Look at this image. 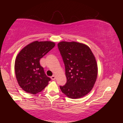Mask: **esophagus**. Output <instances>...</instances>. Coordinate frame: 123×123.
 I'll return each mask as SVG.
<instances>
[{"mask_svg":"<svg viewBox=\"0 0 123 123\" xmlns=\"http://www.w3.org/2000/svg\"><path fill=\"white\" fill-rule=\"evenodd\" d=\"M51 79L53 80H54L55 79V75H53L51 77Z\"/></svg>","mask_w":123,"mask_h":123,"instance_id":"1","label":"esophagus"}]
</instances>
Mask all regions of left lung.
<instances>
[{
  "instance_id": "obj_1",
  "label": "left lung",
  "mask_w": 123,
  "mask_h": 123,
  "mask_svg": "<svg viewBox=\"0 0 123 123\" xmlns=\"http://www.w3.org/2000/svg\"><path fill=\"white\" fill-rule=\"evenodd\" d=\"M58 47L62 57L66 77L60 86L63 94L72 99L80 98L92 90L97 80L98 66L88 46L76 42H61Z\"/></svg>"
}]
</instances>
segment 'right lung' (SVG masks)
I'll use <instances>...</instances> for the list:
<instances>
[{
    "instance_id": "add662e5",
    "label": "right lung",
    "mask_w": 123,
    "mask_h": 123,
    "mask_svg": "<svg viewBox=\"0 0 123 123\" xmlns=\"http://www.w3.org/2000/svg\"><path fill=\"white\" fill-rule=\"evenodd\" d=\"M55 46L50 41L35 42L20 51L15 61V73L19 86L25 92L36 94L49 84L50 77L45 74L40 60Z\"/></svg>"
}]
</instances>
